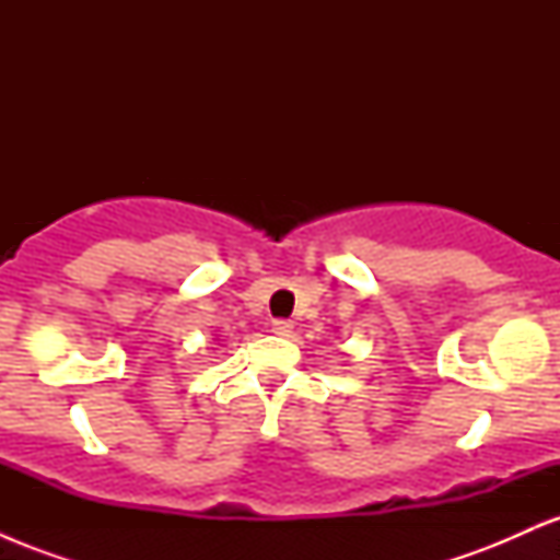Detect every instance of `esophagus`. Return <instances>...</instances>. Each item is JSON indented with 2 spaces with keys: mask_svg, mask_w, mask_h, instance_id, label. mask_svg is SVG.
<instances>
[{
  "mask_svg": "<svg viewBox=\"0 0 560 560\" xmlns=\"http://www.w3.org/2000/svg\"><path fill=\"white\" fill-rule=\"evenodd\" d=\"M292 329H294L292 320H287V318L271 320V331L279 334V337H289V334H292Z\"/></svg>",
  "mask_w": 560,
  "mask_h": 560,
  "instance_id": "34e87169",
  "label": "esophagus"
}]
</instances>
